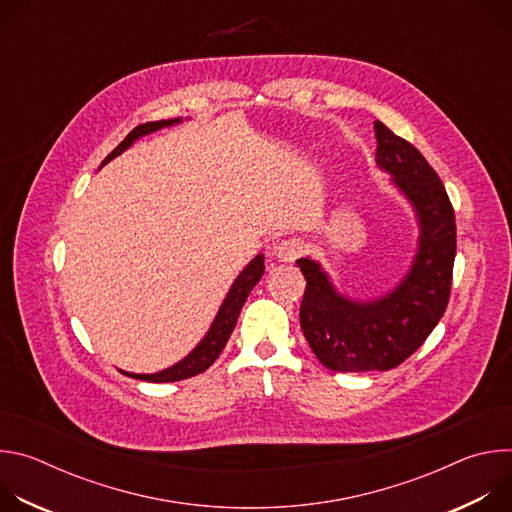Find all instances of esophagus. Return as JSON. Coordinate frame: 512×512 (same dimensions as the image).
<instances>
[{
    "instance_id": "34e87169",
    "label": "esophagus",
    "mask_w": 512,
    "mask_h": 512,
    "mask_svg": "<svg viewBox=\"0 0 512 512\" xmlns=\"http://www.w3.org/2000/svg\"><path fill=\"white\" fill-rule=\"evenodd\" d=\"M304 253V243L300 239H283L271 249V257L279 263H294Z\"/></svg>"
}]
</instances>
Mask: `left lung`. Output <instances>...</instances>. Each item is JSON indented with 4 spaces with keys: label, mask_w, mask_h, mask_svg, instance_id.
<instances>
[{
    "label": "left lung",
    "mask_w": 512,
    "mask_h": 512,
    "mask_svg": "<svg viewBox=\"0 0 512 512\" xmlns=\"http://www.w3.org/2000/svg\"><path fill=\"white\" fill-rule=\"evenodd\" d=\"M375 135L379 170L413 208L417 251L403 279L371 300L342 294L320 261H296L306 277L304 336L324 367L336 373L399 367L442 320L450 300L456 221L446 188L419 150L385 123L375 121Z\"/></svg>",
    "instance_id": "left-lung-1"
}]
</instances>
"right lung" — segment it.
Wrapping results in <instances>:
<instances>
[{
  "label": "right lung",
  "instance_id": "right-lung-1",
  "mask_svg": "<svg viewBox=\"0 0 512 512\" xmlns=\"http://www.w3.org/2000/svg\"><path fill=\"white\" fill-rule=\"evenodd\" d=\"M182 121V117H176V119H162V121H152V123H143V125H137L131 133H127V137L117 145V148L103 160L101 168L105 164H109L113 158L121 156L125 150H129L131 145L141 139L143 135H150V133H156L164 127H172V125H178ZM265 271V255L259 253L257 257H253L249 261V265H245V269L237 275V279L233 281L229 294L225 296L221 308H218L208 332L202 336V340L182 358L178 360L176 364H172V367L168 369H162L158 373H152V375H135V373H127V371H121L123 375L131 377V379H139V381H150V383H172V381H182V379H190L194 375H200L204 373L210 364L218 358V354L223 352V348L227 346L233 330H235V324H237V318L241 314V308L243 304L247 302L251 289L257 285V281L261 279Z\"/></svg>",
  "mask_w": 512,
  "mask_h": 512
}]
</instances>
